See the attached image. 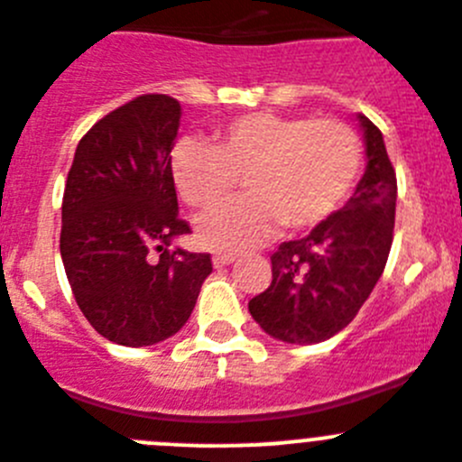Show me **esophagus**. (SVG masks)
<instances>
[{"label": "esophagus", "mask_w": 462, "mask_h": 462, "mask_svg": "<svg viewBox=\"0 0 462 462\" xmlns=\"http://www.w3.org/2000/svg\"><path fill=\"white\" fill-rule=\"evenodd\" d=\"M232 262H235V254H232V253H217V254H214V257H212V263H214V266H217V268L230 266Z\"/></svg>", "instance_id": "obj_1"}]
</instances>
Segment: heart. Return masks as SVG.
Here are the masks:
<instances>
[{"label":"heart","mask_w":462,"mask_h":462,"mask_svg":"<svg viewBox=\"0 0 462 462\" xmlns=\"http://www.w3.org/2000/svg\"><path fill=\"white\" fill-rule=\"evenodd\" d=\"M364 164V146L338 119L250 112L217 128L212 142L182 137L169 171L178 196L194 209H212L244 178L248 199L205 214L199 239L217 250H239L273 235L307 232L329 221L350 199Z\"/></svg>","instance_id":"b5f03b06"}]
</instances>
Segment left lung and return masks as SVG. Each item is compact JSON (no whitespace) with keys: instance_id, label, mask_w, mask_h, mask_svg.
Segmentation results:
<instances>
[{"instance_id":"1","label":"left lung","mask_w":462,"mask_h":462,"mask_svg":"<svg viewBox=\"0 0 462 462\" xmlns=\"http://www.w3.org/2000/svg\"><path fill=\"white\" fill-rule=\"evenodd\" d=\"M359 124L368 167L355 194L307 236L280 244L271 286L248 302L259 327L284 343H320L345 329L386 268L397 178L382 131L364 115Z\"/></svg>"}]
</instances>
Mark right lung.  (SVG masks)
Returning <instances> with one entry per match:
<instances>
[{
  "mask_svg": "<svg viewBox=\"0 0 462 462\" xmlns=\"http://www.w3.org/2000/svg\"><path fill=\"white\" fill-rule=\"evenodd\" d=\"M180 115L167 94L124 103L85 133L67 173L60 257L71 293L103 338L128 347L176 334L212 273L208 253L169 250L189 235L169 171Z\"/></svg>",
  "mask_w": 462,
  "mask_h": 462,
  "instance_id": "add662e5",
  "label": "right lung"
}]
</instances>
